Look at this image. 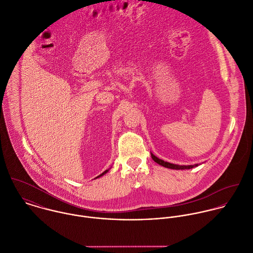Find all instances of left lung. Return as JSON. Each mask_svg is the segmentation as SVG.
Listing matches in <instances>:
<instances>
[{
  "label": "left lung",
  "instance_id": "8db88e82",
  "mask_svg": "<svg viewBox=\"0 0 253 253\" xmlns=\"http://www.w3.org/2000/svg\"><path fill=\"white\" fill-rule=\"evenodd\" d=\"M151 157L152 159L158 163L159 165L165 167V168H169V169H174V170H185V169H193V168L195 167H198L199 165L198 164H195V165H189V166H180V165H176V164H171V163H168V162H165L159 158H157L155 155H153L151 153Z\"/></svg>",
  "mask_w": 253,
  "mask_h": 253
}]
</instances>
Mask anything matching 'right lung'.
<instances>
[{
    "mask_svg": "<svg viewBox=\"0 0 253 253\" xmlns=\"http://www.w3.org/2000/svg\"><path fill=\"white\" fill-rule=\"evenodd\" d=\"M108 171H109V170H106V171H104V172H103V173H102V174H101V175H99V176H97V177H96V178H95V179H97V178H100V177H101V176H103V175H104V174H106V173H107V172H108Z\"/></svg>",
    "mask_w": 253,
    "mask_h": 253,
    "instance_id": "obj_1",
    "label": "right lung"
}]
</instances>
